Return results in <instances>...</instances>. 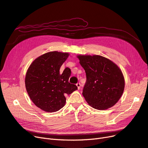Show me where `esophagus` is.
I'll return each mask as SVG.
<instances>
[{
  "instance_id": "obj_1",
  "label": "esophagus",
  "mask_w": 148,
  "mask_h": 148,
  "mask_svg": "<svg viewBox=\"0 0 148 148\" xmlns=\"http://www.w3.org/2000/svg\"><path fill=\"white\" fill-rule=\"evenodd\" d=\"M76 85H77V88H78V89H79L80 88H81V84H80L79 83H77Z\"/></svg>"
}]
</instances>
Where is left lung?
<instances>
[{"label": "left lung", "mask_w": 148, "mask_h": 148, "mask_svg": "<svg viewBox=\"0 0 148 148\" xmlns=\"http://www.w3.org/2000/svg\"><path fill=\"white\" fill-rule=\"evenodd\" d=\"M77 57L86 75L82 94L88 104L97 110L114 106L125 88L124 77L119 67L101 56L78 55Z\"/></svg>", "instance_id": "obj_1"}]
</instances>
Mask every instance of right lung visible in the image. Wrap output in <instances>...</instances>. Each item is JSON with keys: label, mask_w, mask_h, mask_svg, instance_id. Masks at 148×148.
Instances as JSON below:
<instances>
[{"label": "right lung", "mask_w": 148, "mask_h": 148, "mask_svg": "<svg viewBox=\"0 0 148 148\" xmlns=\"http://www.w3.org/2000/svg\"><path fill=\"white\" fill-rule=\"evenodd\" d=\"M69 56L67 52H47L36 58L26 71V91L35 106L47 112L62 109L65 104L66 96L78 89L69 82L70 69L60 73L61 66Z\"/></svg>", "instance_id": "add662e5"}]
</instances>
